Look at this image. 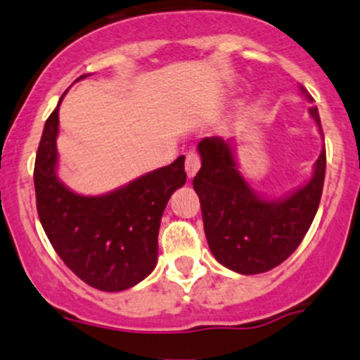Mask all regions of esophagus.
<instances>
[{
    "mask_svg": "<svg viewBox=\"0 0 360 360\" xmlns=\"http://www.w3.org/2000/svg\"><path fill=\"white\" fill-rule=\"evenodd\" d=\"M198 168H200V156H198L195 151H188L187 158H185V170H187V175L190 179L195 175Z\"/></svg>",
    "mask_w": 360,
    "mask_h": 360,
    "instance_id": "34e87169",
    "label": "esophagus"
}]
</instances>
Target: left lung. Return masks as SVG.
<instances>
[{"label":"left lung","instance_id":"8db88e82","mask_svg":"<svg viewBox=\"0 0 360 360\" xmlns=\"http://www.w3.org/2000/svg\"><path fill=\"white\" fill-rule=\"evenodd\" d=\"M308 101L314 97L302 87ZM310 114L323 136L319 109ZM202 167L193 176L210 251L219 263L240 274H257L293 255L314 222L322 198L325 148L305 187L280 202L263 200L248 187L236 167L229 141L210 136L198 143Z\"/></svg>","mask_w":360,"mask_h":360}]
</instances>
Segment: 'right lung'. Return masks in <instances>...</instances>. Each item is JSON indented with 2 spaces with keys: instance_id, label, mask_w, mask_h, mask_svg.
Masks as SVG:
<instances>
[{
  "instance_id": "add662e5",
  "label": "right lung",
  "mask_w": 360,
  "mask_h": 360,
  "mask_svg": "<svg viewBox=\"0 0 360 360\" xmlns=\"http://www.w3.org/2000/svg\"><path fill=\"white\" fill-rule=\"evenodd\" d=\"M57 133L58 105L45 121L33 170L41 227L55 252L84 283L101 291L128 290L153 271L163 210L187 181L185 156L108 195L84 197L55 175Z\"/></svg>"
}]
</instances>
